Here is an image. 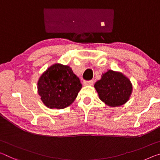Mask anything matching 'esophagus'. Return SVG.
<instances>
[{
  "instance_id": "esophagus-1",
  "label": "esophagus",
  "mask_w": 160,
  "mask_h": 160,
  "mask_svg": "<svg viewBox=\"0 0 160 160\" xmlns=\"http://www.w3.org/2000/svg\"><path fill=\"white\" fill-rule=\"evenodd\" d=\"M93 84V80H87L83 82L84 85H92Z\"/></svg>"
}]
</instances>
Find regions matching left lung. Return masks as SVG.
Instances as JSON below:
<instances>
[{
  "label": "left lung",
  "instance_id": "8db88e82",
  "mask_svg": "<svg viewBox=\"0 0 160 160\" xmlns=\"http://www.w3.org/2000/svg\"><path fill=\"white\" fill-rule=\"evenodd\" d=\"M94 86L100 100L110 107L125 104L132 92L130 80L122 72L112 70L103 73Z\"/></svg>",
  "mask_w": 160,
  "mask_h": 160
}]
</instances>
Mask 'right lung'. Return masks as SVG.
<instances>
[{"mask_svg":"<svg viewBox=\"0 0 160 160\" xmlns=\"http://www.w3.org/2000/svg\"><path fill=\"white\" fill-rule=\"evenodd\" d=\"M82 84L68 65L55 63L42 73L38 81V92L48 108L63 109L77 98Z\"/></svg>","mask_w":160,"mask_h":160,"instance_id":"obj_1","label":"right lung"}]
</instances>
